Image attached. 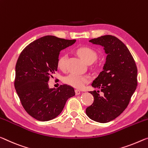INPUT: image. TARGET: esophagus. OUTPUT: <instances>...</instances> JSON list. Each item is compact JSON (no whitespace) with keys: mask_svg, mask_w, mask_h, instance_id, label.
<instances>
[{"mask_svg":"<svg viewBox=\"0 0 148 148\" xmlns=\"http://www.w3.org/2000/svg\"><path fill=\"white\" fill-rule=\"evenodd\" d=\"M81 93V91L79 90H78V89H76L75 90V94H76V95H79V94H80Z\"/></svg>","mask_w":148,"mask_h":148,"instance_id":"1","label":"esophagus"}]
</instances>
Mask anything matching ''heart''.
<instances>
[{"label": "heart", "instance_id": "obj_1", "mask_svg": "<svg viewBox=\"0 0 148 148\" xmlns=\"http://www.w3.org/2000/svg\"><path fill=\"white\" fill-rule=\"evenodd\" d=\"M76 53L82 60L86 63L93 62L97 58V54L94 49L88 46H82L76 49ZM65 56H61L58 58L57 65L60 70L65 68ZM88 77L77 73H70L64 79L65 83L73 87L81 88L87 83Z\"/></svg>", "mask_w": 148, "mask_h": 148}]
</instances>
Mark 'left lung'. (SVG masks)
Listing matches in <instances>:
<instances>
[{
	"mask_svg": "<svg viewBox=\"0 0 148 148\" xmlns=\"http://www.w3.org/2000/svg\"><path fill=\"white\" fill-rule=\"evenodd\" d=\"M89 42L104 47L107 56L103 70L91 84L104 95L100 96L99 90L89 92L94 102L86 109V114L94 121L106 123L128 106L138 85V69L128 47L115 36H103Z\"/></svg>",
	"mask_w": 148,
	"mask_h": 148,
	"instance_id": "left-lung-1",
	"label": "left lung"
}]
</instances>
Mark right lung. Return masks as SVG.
Wrapping results in <instances>:
<instances>
[{"mask_svg": "<svg viewBox=\"0 0 148 148\" xmlns=\"http://www.w3.org/2000/svg\"><path fill=\"white\" fill-rule=\"evenodd\" d=\"M76 42L53 36L34 41L20 54L16 65L14 87L21 104L39 121L55 119L62 112L68 99L75 95L67 85L49 88L48 81L58 70L60 52Z\"/></svg>", "mask_w": 148, "mask_h": 148, "instance_id": "obj_1", "label": "right lung"}]
</instances>
